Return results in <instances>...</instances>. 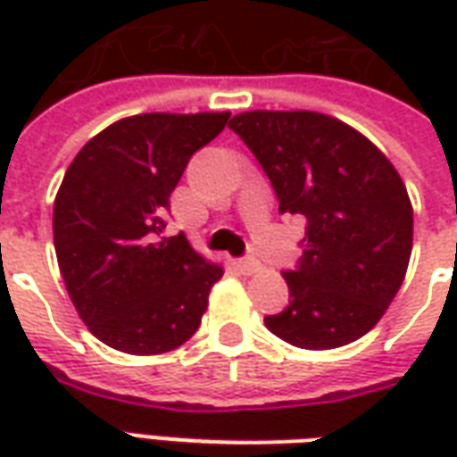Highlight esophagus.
<instances>
[{"label":"esophagus","instance_id":"obj_1","mask_svg":"<svg viewBox=\"0 0 457 457\" xmlns=\"http://www.w3.org/2000/svg\"><path fill=\"white\" fill-rule=\"evenodd\" d=\"M237 267H239V271H242V274H257L259 269H262V264H259V259L245 257V259H239Z\"/></svg>","mask_w":457,"mask_h":457}]
</instances>
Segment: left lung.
I'll use <instances>...</instances> for the list:
<instances>
[{
    "label": "left lung",
    "mask_w": 457,
    "mask_h": 457,
    "mask_svg": "<svg viewBox=\"0 0 457 457\" xmlns=\"http://www.w3.org/2000/svg\"><path fill=\"white\" fill-rule=\"evenodd\" d=\"M277 190L278 212L303 215V257L287 271L288 306L264 326L303 350L370 333L396 296L413 245V208L392 161L350 124L320 112L235 114Z\"/></svg>",
    "instance_id": "obj_1"
}]
</instances>
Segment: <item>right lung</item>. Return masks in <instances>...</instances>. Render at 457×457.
I'll use <instances>...</instances> for the list:
<instances>
[{
    "instance_id": "right-lung-1",
    "label": "right lung",
    "mask_w": 457,
    "mask_h": 457,
    "mask_svg": "<svg viewBox=\"0 0 457 457\" xmlns=\"http://www.w3.org/2000/svg\"><path fill=\"white\" fill-rule=\"evenodd\" d=\"M229 112L134 114L85 144L54 203L68 296L97 340L127 354L176 350L200 326L222 267L186 235L161 237L190 156Z\"/></svg>"
}]
</instances>
